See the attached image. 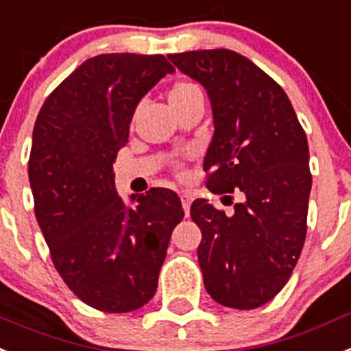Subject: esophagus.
<instances>
[{
  "label": "esophagus",
  "mask_w": 351,
  "mask_h": 351,
  "mask_svg": "<svg viewBox=\"0 0 351 351\" xmlns=\"http://www.w3.org/2000/svg\"><path fill=\"white\" fill-rule=\"evenodd\" d=\"M180 199H182V207H184V210H185V216H189L191 203H193V194L187 193V191H184V193H180Z\"/></svg>",
  "instance_id": "esophagus-1"
}]
</instances>
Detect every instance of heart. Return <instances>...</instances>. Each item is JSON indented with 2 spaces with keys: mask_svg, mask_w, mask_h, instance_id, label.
<instances>
[{
  "mask_svg": "<svg viewBox=\"0 0 351 351\" xmlns=\"http://www.w3.org/2000/svg\"><path fill=\"white\" fill-rule=\"evenodd\" d=\"M198 94H202V93H199V89L196 87V85L191 84V82L178 80V82H175V84H171V87L167 89V101H169L171 108L175 110V108H178L180 105L187 103L191 98L198 96ZM175 167L180 171L182 162H176Z\"/></svg>",
  "mask_w": 351,
  "mask_h": 351,
  "instance_id": "obj_1",
  "label": "heart"
}]
</instances>
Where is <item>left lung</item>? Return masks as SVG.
<instances>
[{
	"mask_svg": "<svg viewBox=\"0 0 351 351\" xmlns=\"http://www.w3.org/2000/svg\"><path fill=\"white\" fill-rule=\"evenodd\" d=\"M207 89L214 135L203 169L214 194H243L234 216L194 199L202 230L198 261L205 289L225 307L257 308L280 293L307 235V135L287 94L232 49L167 55ZM232 198V196H225Z\"/></svg>",
	"mask_w": 351,
	"mask_h": 351,
	"instance_id": "1",
	"label": "left lung"
}]
</instances>
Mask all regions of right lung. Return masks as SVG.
Returning a JSON list of instances; mask_svg holds the SVG:
<instances>
[{
  "mask_svg": "<svg viewBox=\"0 0 351 351\" xmlns=\"http://www.w3.org/2000/svg\"><path fill=\"white\" fill-rule=\"evenodd\" d=\"M173 71L164 55H98L49 94L35 121V217L62 280L98 311L132 312L153 298L171 232L184 219L180 198L162 187L134 194L137 205L126 207L112 169L137 103Z\"/></svg>",
  "mask_w": 351,
  "mask_h": 351,
  "instance_id": "obj_1",
  "label": "right lung"
}]
</instances>
